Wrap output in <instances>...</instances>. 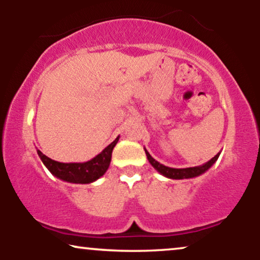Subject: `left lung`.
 <instances>
[{
	"mask_svg": "<svg viewBox=\"0 0 260 260\" xmlns=\"http://www.w3.org/2000/svg\"><path fill=\"white\" fill-rule=\"evenodd\" d=\"M145 154H147L149 162L151 164V166H153L157 172H160V174L165 176V177L172 178V180H184V178H194L197 176H201L202 174H204L205 171H208V170L215 164V161L217 160V157H219L220 155V153H217L213 159H210L208 162L203 164L201 166H194V168H186V169H174V168H169V166L162 165V164H160L159 161L155 160L154 157L148 153V150H145Z\"/></svg>",
	"mask_w": 260,
	"mask_h": 260,
	"instance_id": "1",
	"label": "left lung"
}]
</instances>
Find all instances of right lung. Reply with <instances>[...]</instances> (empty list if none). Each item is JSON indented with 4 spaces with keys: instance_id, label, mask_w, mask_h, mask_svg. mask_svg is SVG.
<instances>
[{
    "instance_id": "right-lung-1",
    "label": "right lung",
    "mask_w": 260,
    "mask_h": 260,
    "mask_svg": "<svg viewBox=\"0 0 260 260\" xmlns=\"http://www.w3.org/2000/svg\"><path fill=\"white\" fill-rule=\"evenodd\" d=\"M118 137L110 145L104 149L100 154L92 157L91 160L86 162H58L46 155H44L40 150L38 155L40 156L41 161L47 170H49L55 177L59 180L70 182V183H80L86 184L99 180L109 169L110 162H111V155L115 145L117 144Z\"/></svg>"
}]
</instances>
